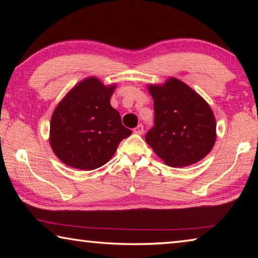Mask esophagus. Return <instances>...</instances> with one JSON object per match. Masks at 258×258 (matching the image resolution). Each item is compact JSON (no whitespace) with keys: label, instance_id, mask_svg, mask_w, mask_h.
I'll return each instance as SVG.
<instances>
[{"label":"esophagus","instance_id":"1","mask_svg":"<svg viewBox=\"0 0 258 258\" xmlns=\"http://www.w3.org/2000/svg\"><path fill=\"white\" fill-rule=\"evenodd\" d=\"M133 132H134L135 134H139V135H141V134L143 133V125H142V124L138 125L137 127H135V128L133 130Z\"/></svg>","mask_w":258,"mask_h":258}]
</instances>
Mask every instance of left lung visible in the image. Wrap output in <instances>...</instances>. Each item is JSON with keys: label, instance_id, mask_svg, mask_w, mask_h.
<instances>
[{"label": "left lung", "instance_id": "obj_1", "mask_svg": "<svg viewBox=\"0 0 258 258\" xmlns=\"http://www.w3.org/2000/svg\"><path fill=\"white\" fill-rule=\"evenodd\" d=\"M148 90L154 98L155 125L146 141L156 155L171 167H185L205 158L216 141V121L209 104L174 77Z\"/></svg>", "mask_w": 258, "mask_h": 258}]
</instances>
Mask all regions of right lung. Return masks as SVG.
Wrapping results in <instances>:
<instances>
[{
    "instance_id": "obj_1",
    "label": "right lung",
    "mask_w": 258,
    "mask_h": 258,
    "mask_svg": "<svg viewBox=\"0 0 258 258\" xmlns=\"http://www.w3.org/2000/svg\"><path fill=\"white\" fill-rule=\"evenodd\" d=\"M116 85L85 78L69 91L54 109L50 145L55 156L71 167L92 171L108 163L120 141L132 134L110 104Z\"/></svg>"
}]
</instances>
